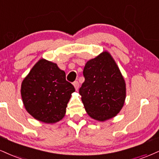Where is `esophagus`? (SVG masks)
<instances>
[{"mask_svg": "<svg viewBox=\"0 0 159 159\" xmlns=\"http://www.w3.org/2000/svg\"><path fill=\"white\" fill-rule=\"evenodd\" d=\"M73 86L75 89V90H78V88H79V83H78V81H75L73 83Z\"/></svg>", "mask_w": 159, "mask_h": 159, "instance_id": "34e87169", "label": "esophagus"}]
</instances>
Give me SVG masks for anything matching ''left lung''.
<instances>
[{
    "instance_id": "1",
    "label": "left lung",
    "mask_w": 159,
    "mask_h": 159,
    "mask_svg": "<svg viewBox=\"0 0 159 159\" xmlns=\"http://www.w3.org/2000/svg\"><path fill=\"white\" fill-rule=\"evenodd\" d=\"M79 94L89 117L98 121L114 118L124 107L126 83L111 54L104 51L86 63Z\"/></svg>"
}]
</instances>
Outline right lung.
<instances>
[{
  "label": "right lung",
  "instance_id": "1",
  "mask_svg": "<svg viewBox=\"0 0 159 159\" xmlns=\"http://www.w3.org/2000/svg\"><path fill=\"white\" fill-rule=\"evenodd\" d=\"M74 92L72 84L66 81L64 71L44 58L34 65L20 88L23 104L28 113L46 124H55L64 117Z\"/></svg>",
  "mask_w": 159,
  "mask_h": 159
}]
</instances>
